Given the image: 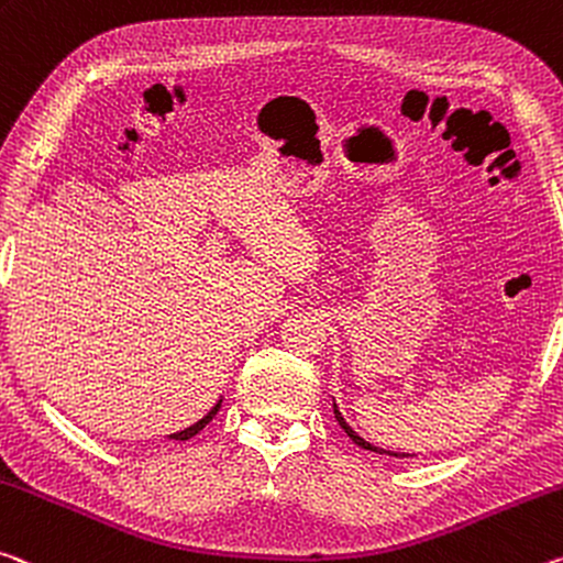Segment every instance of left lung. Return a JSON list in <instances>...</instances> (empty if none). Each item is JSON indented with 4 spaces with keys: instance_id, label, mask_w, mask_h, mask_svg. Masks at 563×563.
Masks as SVG:
<instances>
[{
    "instance_id": "left-lung-1",
    "label": "left lung",
    "mask_w": 563,
    "mask_h": 563,
    "mask_svg": "<svg viewBox=\"0 0 563 563\" xmlns=\"http://www.w3.org/2000/svg\"><path fill=\"white\" fill-rule=\"evenodd\" d=\"M333 413H335V421H338V423H341V428H343V431H345L347 435H351V441H353V443H358V445H361V449H365V451H376V453H390V451H383V449H376V445H371L368 441H363V439H361V435H355V433H353V428H351V426H347V423L343 421L341 410H338V406H335V404H333ZM390 456H408V453H390Z\"/></svg>"
}]
</instances>
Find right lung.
<instances>
[{
	"instance_id": "add662e5",
	"label": "right lung",
	"mask_w": 563,
	"mask_h": 563,
	"mask_svg": "<svg viewBox=\"0 0 563 563\" xmlns=\"http://www.w3.org/2000/svg\"><path fill=\"white\" fill-rule=\"evenodd\" d=\"M220 404H222V400H220ZM220 404H216V408H212V410H210V413H208V416H205V418H200V421H198V423H195V426H190V428H185V431H180V433H173V435H169V439H175V441H187V439H192V435H195V433H200V431H202V428H205V426H208V423L212 421V418H216V413H218V410H220Z\"/></svg>"
}]
</instances>
